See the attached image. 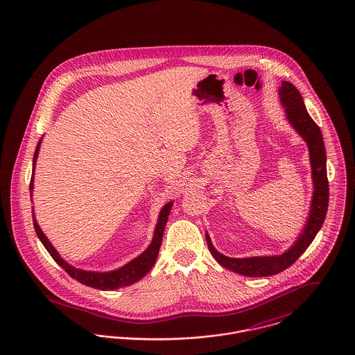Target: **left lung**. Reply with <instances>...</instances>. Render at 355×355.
Returning <instances> with one entry per match:
<instances>
[{
    "mask_svg": "<svg viewBox=\"0 0 355 355\" xmlns=\"http://www.w3.org/2000/svg\"><path fill=\"white\" fill-rule=\"evenodd\" d=\"M280 102L283 105L285 119L296 133L307 144L312 178V199L309 213L302 233L295 243L277 256H256L246 259H233L219 253L214 248L211 238L206 232V241L209 250L216 262L222 266L248 277H266L273 276L289 268L297 260L311 245L313 238L319 233L327 214L329 207V180H327V156L320 128L308 114L303 96L299 90L289 82L284 80L279 89Z\"/></svg>",
    "mask_w": 355,
    "mask_h": 355,
    "instance_id": "obj_1",
    "label": "left lung"
}]
</instances>
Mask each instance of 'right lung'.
<instances>
[{"label":"right lung","instance_id":"right-lung-1","mask_svg":"<svg viewBox=\"0 0 355 355\" xmlns=\"http://www.w3.org/2000/svg\"><path fill=\"white\" fill-rule=\"evenodd\" d=\"M42 141H43V137L37 142V146H36V150H35V155H33L32 178H31V184H29V192H31V200L32 202H33L32 196H33V186H35L33 184L35 166H36V162H37ZM172 206H173V200L168 202L160 210L159 218H157V223L155 226V233L152 236V241L141 254L137 256L136 259L129 261L128 263H125L123 266H121L119 269L109 270V272H93V270H85V269H80V268H75L73 265L69 263L58 253V250L53 248V245L51 243V241L48 239L47 236L43 233V230L40 229V226L36 220V215H35L33 207H32V220H33L36 234L39 236V239L42 241V243L44 245V248L47 249L51 257L56 261L58 265H60L71 276L72 279L78 280L79 283H82L83 285L96 288V289H101V291H114V289H119L122 286H128V285H132V284L139 282L152 269V266L155 265L156 259L159 256V250H160V246H162V239H163V234H164L168 215L171 213Z\"/></svg>","mask_w":355,"mask_h":355}]
</instances>
